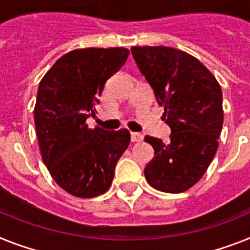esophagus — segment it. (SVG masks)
Here are the masks:
<instances>
[{"mask_svg": "<svg viewBox=\"0 0 250 250\" xmlns=\"http://www.w3.org/2000/svg\"><path fill=\"white\" fill-rule=\"evenodd\" d=\"M130 135H131V142H134V143H135V142H142V140H143V134H140V133H133V131H131V133H130Z\"/></svg>", "mask_w": 250, "mask_h": 250, "instance_id": "1", "label": "esophagus"}]
</instances>
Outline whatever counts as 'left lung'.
Returning <instances> with one entry per match:
<instances>
[{
	"label": "left lung",
	"instance_id": "8db88e82",
	"mask_svg": "<svg viewBox=\"0 0 250 250\" xmlns=\"http://www.w3.org/2000/svg\"><path fill=\"white\" fill-rule=\"evenodd\" d=\"M133 57L170 126V140L146 137L154 157L144 168L150 187L181 193L201 180L218 148L224 124L222 92L198 59L171 47H131Z\"/></svg>",
	"mask_w": 250,
	"mask_h": 250
}]
</instances>
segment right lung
Masks as SVG:
<instances>
[{
  "label": "right lung",
  "instance_id": "add662e5",
  "mask_svg": "<svg viewBox=\"0 0 250 250\" xmlns=\"http://www.w3.org/2000/svg\"><path fill=\"white\" fill-rule=\"evenodd\" d=\"M129 49H74L42 78L34 123L44 165L69 194L92 198L108 190L117 161L130 143L129 130L89 129L104 84L126 62Z\"/></svg>",
  "mask_w": 250,
  "mask_h": 250
}]
</instances>
